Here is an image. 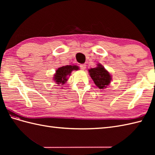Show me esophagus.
Returning a JSON list of instances; mask_svg holds the SVG:
<instances>
[{
	"label": "esophagus",
	"instance_id": "esophagus-1",
	"mask_svg": "<svg viewBox=\"0 0 155 155\" xmlns=\"http://www.w3.org/2000/svg\"><path fill=\"white\" fill-rule=\"evenodd\" d=\"M79 67H80V68L81 69V70H84V69L86 68V64H82L79 65Z\"/></svg>",
	"mask_w": 155,
	"mask_h": 155
}]
</instances>
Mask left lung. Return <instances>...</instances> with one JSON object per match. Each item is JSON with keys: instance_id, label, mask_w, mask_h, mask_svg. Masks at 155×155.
<instances>
[{"instance_id": "left-lung-1", "label": "left lung", "mask_w": 155, "mask_h": 155, "mask_svg": "<svg viewBox=\"0 0 155 155\" xmlns=\"http://www.w3.org/2000/svg\"><path fill=\"white\" fill-rule=\"evenodd\" d=\"M89 74L94 84L101 89L107 88L110 83L111 77L109 72L101 64H98L96 68L90 69Z\"/></svg>"}]
</instances>
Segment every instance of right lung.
Segmentation results:
<instances>
[{
	"mask_svg": "<svg viewBox=\"0 0 155 155\" xmlns=\"http://www.w3.org/2000/svg\"><path fill=\"white\" fill-rule=\"evenodd\" d=\"M78 69V67L75 65H67L64 67L58 68L54 74V81L57 84H63L68 80V76L71 74V72L72 71H77Z\"/></svg>",
	"mask_w": 155,
	"mask_h": 155,
	"instance_id": "obj_1",
	"label": "right lung"
}]
</instances>
